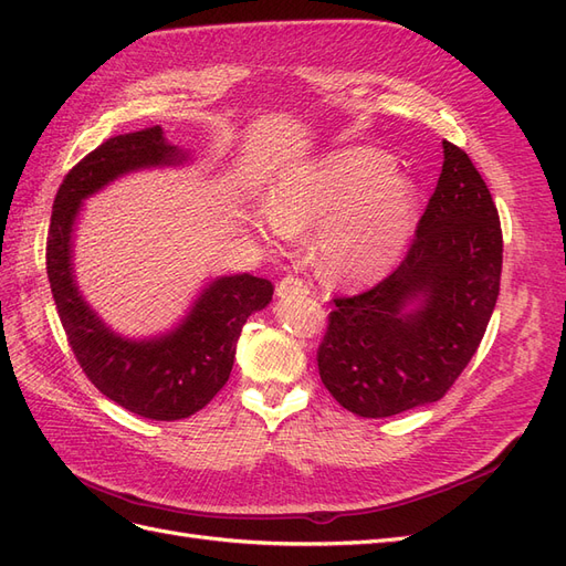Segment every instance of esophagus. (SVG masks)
<instances>
[{
	"label": "esophagus",
	"instance_id": "obj_1",
	"mask_svg": "<svg viewBox=\"0 0 566 566\" xmlns=\"http://www.w3.org/2000/svg\"><path fill=\"white\" fill-rule=\"evenodd\" d=\"M312 293V283L297 276V273H285V276L276 285V295L279 297H293V295H310Z\"/></svg>",
	"mask_w": 566,
	"mask_h": 566
}]
</instances>
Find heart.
Listing matches in <instances>:
<instances>
[{"mask_svg":"<svg viewBox=\"0 0 566 566\" xmlns=\"http://www.w3.org/2000/svg\"><path fill=\"white\" fill-rule=\"evenodd\" d=\"M391 172V158L373 148L337 150L287 169L273 184L271 205L252 214V229L271 248H283L295 231L318 227L314 252L323 276L370 283L399 260L416 221V186Z\"/></svg>","mask_w":566,"mask_h":566,"instance_id":"heart-1","label":"heart"}]
</instances>
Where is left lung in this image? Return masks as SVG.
Listing matches in <instances>:
<instances>
[{
    "label": "left lung",
    "mask_w": 566,
    "mask_h": 566,
    "mask_svg": "<svg viewBox=\"0 0 566 566\" xmlns=\"http://www.w3.org/2000/svg\"><path fill=\"white\" fill-rule=\"evenodd\" d=\"M503 231L470 156L443 167L403 260L366 293L335 297L318 345L321 382L361 418L439 401L479 349L501 293ZM421 300L416 315L402 310Z\"/></svg>",
    "instance_id": "left-lung-1"
}]
</instances>
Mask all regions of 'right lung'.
Wrapping results in <instances>:
<instances>
[{
    "mask_svg": "<svg viewBox=\"0 0 566 566\" xmlns=\"http://www.w3.org/2000/svg\"><path fill=\"white\" fill-rule=\"evenodd\" d=\"M179 160L158 125L111 136L65 175L46 233L51 295L80 368L117 406L165 422L191 418L227 385L235 342L248 316L271 302L273 285L250 273L217 279L175 333L129 342L113 335L80 297L71 271V231L82 198L129 169Z\"/></svg>",
    "mask_w": 566,
    "mask_h": 566,
    "instance_id": "right-lung-1",
    "label": "right lung"
}]
</instances>
